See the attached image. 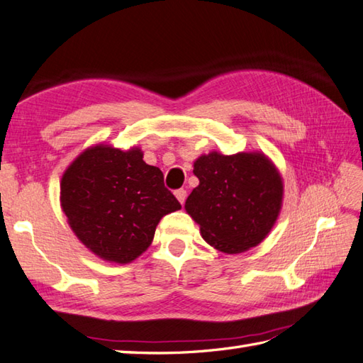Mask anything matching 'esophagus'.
Returning <instances> with one entry per match:
<instances>
[{
    "label": "esophagus",
    "mask_w": 363,
    "mask_h": 363,
    "mask_svg": "<svg viewBox=\"0 0 363 363\" xmlns=\"http://www.w3.org/2000/svg\"><path fill=\"white\" fill-rule=\"evenodd\" d=\"M175 197L179 199V202L183 205L184 201H186V191H184L183 188H182V189H177V191H175Z\"/></svg>",
    "instance_id": "34e87169"
}]
</instances>
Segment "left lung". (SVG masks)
Returning <instances> with one entry per match:
<instances>
[{
  "label": "left lung",
  "mask_w": 363,
  "mask_h": 363,
  "mask_svg": "<svg viewBox=\"0 0 363 363\" xmlns=\"http://www.w3.org/2000/svg\"><path fill=\"white\" fill-rule=\"evenodd\" d=\"M192 172L199 186L184 210L210 246L241 254L266 238L282 208L284 182L264 153L211 152L194 161Z\"/></svg>",
  "instance_id": "left-lung-1"
}]
</instances>
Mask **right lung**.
<instances>
[{
	"mask_svg": "<svg viewBox=\"0 0 363 363\" xmlns=\"http://www.w3.org/2000/svg\"><path fill=\"white\" fill-rule=\"evenodd\" d=\"M143 157L139 147L97 144L78 155L61 179V206L73 233L106 262L136 260L161 218L182 208L162 172Z\"/></svg>",
	"mask_w": 363,
	"mask_h": 363,
	"instance_id": "obj_1",
	"label": "right lung"
}]
</instances>
